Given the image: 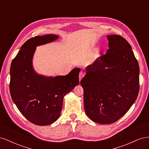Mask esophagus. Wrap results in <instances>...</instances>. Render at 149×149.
Here are the masks:
<instances>
[{"label":"esophagus","mask_w":149,"mask_h":149,"mask_svg":"<svg viewBox=\"0 0 149 149\" xmlns=\"http://www.w3.org/2000/svg\"><path fill=\"white\" fill-rule=\"evenodd\" d=\"M84 76V74L83 73V71H81L80 73H79V81H81V79L83 78V76Z\"/></svg>","instance_id":"obj_1"}]
</instances>
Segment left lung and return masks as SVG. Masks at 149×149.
Segmentation results:
<instances>
[{
  "mask_svg": "<svg viewBox=\"0 0 149 149\" xmlns=\"http://www.w3.org/2000/svg\"><path fill=\"white\" fill-rule=\"evenodd\" d=\"M109 49L86 70L81 80L84 110L98 124H111L123 117L139 91V66L132 47L120 35H107Z\"/></svg>",
  "mask_w": 149,
  "mask_h": 149,
  "instance_id": "obj_1",
  "label": "left lung"
}]
</instances>
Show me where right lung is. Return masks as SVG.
Instances as JSON below:
<instances>
[{
  "label": "right lung",
  "instance_id": "add662e5",
  "mask_svg": "<svg viewBox=\"0 0 149 149\" xmlns=\"http://www.w3.org/2000/svg\"><path fill=\"white\" fill-rule=\"evenodd\" d=\"M58 36L48 34L24 43L10 66V93L18 109L30 123L49 125L59 118L63 100L79 84L78 68L65 76L47 77L35 73L32 59L36 47L50 43Z\"/></svg>",
  "mask_w": 149,
  "mask_h": 149
}]
</instances>
